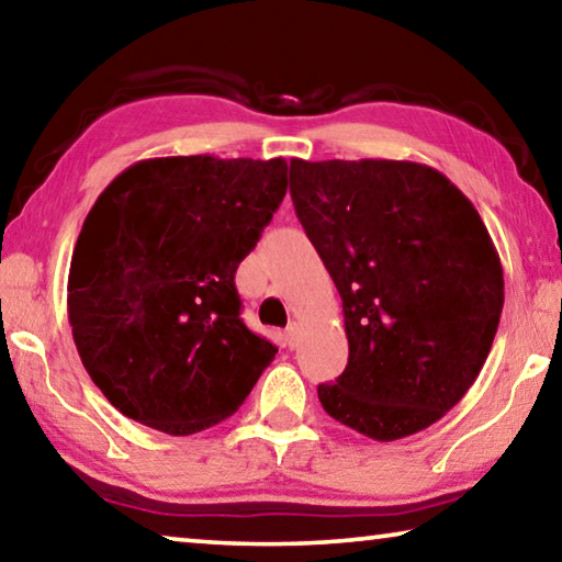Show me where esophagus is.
<instances>
[{
	"instance_id": "obj_1",
	"label": "esophagus",
	"mask_w": 562,
	"mask_h": 562,
	"mask_svg": "<svg viewBox=\"0 0 562 562\" xmlns=\"http://www.w3.org/2000/svg\"><path fill=\"white\" fill-rule=\"evenodd\" d=\"M300 322H292V325L284 329V345H288L290 349L297 347V339H300Z\"/></svg>"
}]
</instances>
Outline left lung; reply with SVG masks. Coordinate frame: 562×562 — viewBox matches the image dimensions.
I'll return each mask as SVG.
<instances>
[{
	"label": "left lung",
	"instance_id": "obj_1",
	"mask_svg": "<svg viewBox=\"0 0 562 562\" xmlns=\"http://www.w3.org/2000/svg\"><path fill=\"white\" fill-rule=\"evenodd\" d=\"M304 233L335 280L347 369L325 412L374 441L429 429L473 386L496 337L503 268L479 211L414 160H290Z\"/></svg>",
	"mask_w": 562,
	"mask_h": 562
}]
</instances>
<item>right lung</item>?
I'll return each mask as SVG.
<instances>
[{
    "mask_svg": "<svg viewBox=\"0 0 562 562\" xmlns=\"http://www.w3.org/2000/svg\"><path fill=\"white\" fill-rule=\"evenodd\" d=\"M288 193V160L168 156L128 166L83 221L69 325L123 416L190 436L235 414L278 347L240 319L235 270Z\"/></svg>",
    "mask_w": 562,
    "mask_h": 562,
    "instance_id": "right-lung-1",
    "label": "right lung"
}]
</instances>
